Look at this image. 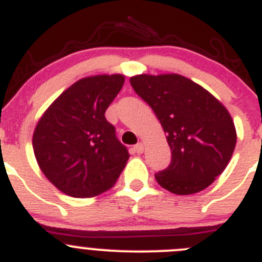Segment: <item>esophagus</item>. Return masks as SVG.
<instances>
[{
	"mask_svg": "<svg viewBox=\"0 0 262 262\" xmlns=\"http://www.w3.org/2000/svg\"><path fill=\"white\" fill-rule=\"evenodd\" d=\"M134 151H136L137 154H142V152H143V145H142V143H137V145L134 146Z\"/></svg>",
	"mask_w": 262,
	"mask_h": 262,
	"instance_id": "34e87169",
	"label": "esophagus"
}]
</instances>
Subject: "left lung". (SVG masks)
Listing matches in <instances>:
<instances>
[{"label":"left lung","instance_id":"1","mask_svg":"<svg viewBox=\"0 0 262 262\" xmlns=\"http://www.w3.org/2000/svg\"><path fill=\"white\" fill-rule=\"evenodd\" d=\"M130 84L154 111L171 148V163L155 173L158 184L175 194L209 187L225 171L236 145L228 111L183 75H136Z\"/></svg>","mask_w":262,"mask_h":262}]
</instances>
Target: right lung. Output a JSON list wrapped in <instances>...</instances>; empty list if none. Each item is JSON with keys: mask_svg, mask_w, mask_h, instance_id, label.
<instances>
[{"mask_svg": "<svg viewBox=\"0 0 262 262\" xmlns=\"http://www.w3.org/2000/svg\"><path fill=\"white\" fill-rule=\"evenodd\" d=\"M124 75L79 79L39 120L32 138L37 163L65 194L87 199L116 184L129 152L104 114L124 84Z\"/></svg>", "mask_w": 262, "mask_h": 262, "instance_id": "obj_1", "label": "right lung"}]
</instances>
